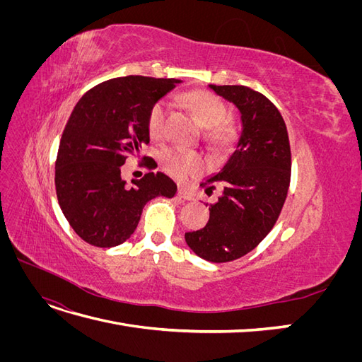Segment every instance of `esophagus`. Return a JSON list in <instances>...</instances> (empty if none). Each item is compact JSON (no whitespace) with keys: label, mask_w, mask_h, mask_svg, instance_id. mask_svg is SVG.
<instances>
[{"label":"esophagus","mask_w":362,"mask_h":362,"mask_svg":"<svg viewBox=\"0 0 362 362\" xmlns=\"http://www.w3.org/2000/svg\"><path fill=\"white\" fill-rule=\"evenodd\" d=\"M178 196H180L181 199H184V201H193L194 199L193 193L190 190H187V189H182V187L178 189Z\"/></svg>","instance_id":"esophagus-1"}]
</instances>
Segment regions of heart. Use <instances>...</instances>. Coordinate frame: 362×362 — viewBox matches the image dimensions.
Instances as JSON below:
<instances>
[{
	"label": "heart",
	"instance_id": "1",
	"mask_svg": "<svg viewBox=\"0 0 362 362\" xmlns=\"http://www.w3.org/2000/svg\"><path fill=\"white\" fill-rule=\"evenodd\" d=\"M184 103L199 125L206 128L205 137L218 146H229L235 140V128L228 122V108L221 98L206 90H194L184 95ZM168 104L158 101L151 107L148 115V131L152 139L166 134ZM161 164L170 177L178 181L198 178L205 170V158L199 152L168 148L161 152Z\"/></svg>",
	"mask_w": 362,
	"mask_h": 362
}]
</instances>
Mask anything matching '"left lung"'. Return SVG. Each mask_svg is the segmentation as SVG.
I'll use <instances>...</instances> for the list:
<instances>
[{
  "label": "left lung",
  "mask_w": 362,
  "mask_h": 362,
  "mask_svg": "<svg viewBox=\"0 0 362 362\" xmlns=\"http://www.w3.org/2000/svg\"><path fill=\"white\" fill-rule=\"evenodd\" d=\"M208 87L237 107L242 133L222 169L205 181V192L213 184L222 189L210 204L208 223L184 237L198 257L228 262L255 249L276 223L290 185L291 152L286 122L264 95L245 86Z\"/></svg>",
  "instance_id": "left-lung-1"
}]
</instances>
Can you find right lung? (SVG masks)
<instances>
[{
  "mask_svg": "<svg viewBox=\"0 0 362 362\" xmlns=\"http://www.w3.org/2000/svg\"><path fill=\"white\" fill-rule=\"evenodd\" d=\"M180 83L120 76L95 86L74 107L57 152L56 192L64 217L84 242L98 247L122 245L151 199L177 193V184L161 172L127 185L120 166L149 144L151 107Z\"/></svg>",
  "mask_w": 362,
  "mask_h": 362,
  "instance_id": "right-lung-1",
  "label": "right lung"
}]
</instances>
